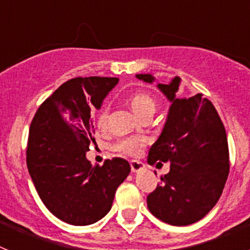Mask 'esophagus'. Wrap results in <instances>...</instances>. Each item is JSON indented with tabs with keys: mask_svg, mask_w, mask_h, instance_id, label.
Instances as JSON below:
<instances>
[{
	"mask_svg": "<svg viewBox=\"0 0 250 250\" xmlns=\"http://www.w3.org/2000/svg\"><path fill=\"white\" fill-rule=\"evenodd\" d=\"M130 167H131L132 173H138L141 169H144V164L139 160H131L130 161Z\"/></svg>",
	"mask_w": 250,
	"mask_h": 250,
	"instance_id": "esophagus-1",
	"label": "esophagus"
}]
</instances>
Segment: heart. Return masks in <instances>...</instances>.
Segmentation results:
<instances>
[{
	"mask_svg": "<svg viewBox=\"0 0 250 250\" xmlns=\"http://www.w3.org/2000/svg\"><path fill=\"white\" fill-rule=\"evenodd\" d=\"M129 103L130 106H131V109L139 116H143V115L147 114V112H152L154 114V111H155V100L147 92H134L130 96ZM107 118H109V105H104L98 114V125L100 129H104L106 126ZM145 144H146V141H145V139L143 136L132 135L126 136V138H123L116 141L114 145V149L115 151L125 154V155L135 156L143 150Z\"/></svg>",
	"mask_w": 250,
	"mask_h": 250,
	"instance_id": "1",
	"label": "heart"
}]
</instances>
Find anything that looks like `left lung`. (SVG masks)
I'll return each mask as SVG.
<instances>
[{
	"label": "left lung",
	"mask_w": 250,
	"mask_h": 250,
	"mask_svg": "<svg viewBox=\"0 0 250 250\" xmlns=\"http://www.w3.org/2000/svg\"><path fill=\"white\" fill-rule=\"evenodd\" d=\"M154 83L150 74L136 75ZM180 77L158 89L171 103L160 136L149 150L147 163L169 161L170 171L146 198L150 213L171 225H189L214 208L229 174L227 132L211 101L196 94L178 98Z\"/></svg>",
	"instance_id": "1"
}]
</instances>
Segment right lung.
Returning <instances> with one entry per match:
<instances>
[{
    "mask_svg": "<svg viewBox=\"0 0 250 250\" xmlns=\"http://www.w3.org/2000/svg\"><path fill=\"white\" fill-rule=\"evenodd\" d=\"M118 77H76L46 99L28 134L26 163L40 198L51 213L72 225H89L109 213L115 191L130 173L125 159L92 167L91 109H100Z\"/></svg>",
    "mask_w": 250,
    "mask_h": 250,
    "instance_id": "obj_1",
    "label": "right lung"
}]
</instances>
